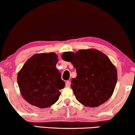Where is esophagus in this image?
Wrapping results in <instances>:
<instances>
[{"instance_id":"esophagus-1","label":"esophagus","mask_w":135,"mask_h":135,"mask_svg":"<svg viewBox=\"0 0 135 135\" xmlns=\"http://www.w3.org/2000/svg\"><path fill=\"white\" fill-rule=\"evenodd\" d=\"M65 86L66 87H70V81H66Z\"/></svg>"}]
</instances>
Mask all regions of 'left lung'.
Masks as SVG:
<instances>
[{"mask_svg":"<svg viewBox=\"0 0 135 135\" xmlns=\"http://www.w3.org/2000/svg\"><path fill=\"white\" fill-rule=\"evenodd\" d=\"M61 58L76 69L77 77L71 80V88L81 104L96 107L111 97L117 83V71L106 55L97 49H87L65 52Z\"/></svg>","mask_w":135,"mask_h":135,"instance_id":"8db88e82","label":"left lung"}]
</instances>
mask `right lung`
Instances as JSON below:
<instances>
[{"label":"right lung","instance_id":"right-lung-1","mask_svg":"<svg viewBox=\"0 0 135 135\" xmlns=\"http://www.w3.org/2000/svg\"><path fill=\"white\" fill-rule=\"evenodd\" d=\"M55 52L35 54L18 72L17 81L23 98L30 104L44 108L58 101L65 83L56 69Z\"/></svg>","mask_w":135,"mask_h":135}]
</instances>
